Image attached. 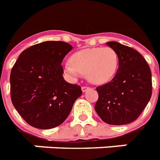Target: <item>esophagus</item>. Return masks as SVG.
<instances>
[{
	"label": "esophagus",
	"mask_w": 160,
	"mask_h": 160,
	"mask_svg": "<svg viewBox=\"0 0 160 160\" xmlns=\"http://www.w3.org/2000/svg\"><path fill=\"white\" fill-rule=\"evenodd\" d=\"M89 88H90L88 87V86H82V91L83 93H85V92H87Z\"/></svg>",
	"instance_id": "obj_1"
}]
</instances>
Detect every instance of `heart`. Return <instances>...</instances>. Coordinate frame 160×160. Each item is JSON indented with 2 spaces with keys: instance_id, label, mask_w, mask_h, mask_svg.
Returning <instances> with one entry per match:
<instances>
[{
  "instance_id": "obj_1",
  "label": "heart",
  "mask_w": 160,
  "mask_h": 160,
  "mask_svg": "<svg viewBox=\"0 0 160 160\" xmlns=\"http://www.w3.org/2000/svg\"><path fill=\"white\" fill-rule=\"evenodd\" d=\"M119 67V56L111 47L83 49L71 56V63L65 65V71L72 77L79 73L87 75L94 84H104L115 77Z\"/></svg>"
}]
</instances>
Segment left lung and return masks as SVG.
Here are the masks:
<instances>
[{"label":"left lung","instance_id":"8db88e82","mask_svg":"<svg viewBox=\"0 0 160 160\" xmlns=\"http://www.w3.org/2000/svg\"><path fill=\"white\" fill-rule=\"evenodd\" d=\"M118 53L119 67L108 83L96 88L98 98L95 109L102 121L125 125L138 119L152 95V75L143 56L118 42H108Z\"/></svg>","mask_w":160,"mask_h":160}]
</instances>
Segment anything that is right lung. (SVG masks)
I'll return each instance as SVG.
<instances>
[{"mask_svg": "<svg viewBox=\"0 0 160 160\" xmlns=\"http://www.w3.org/2000/svg\"><path fill=\"white\" fill-rule=\"evenodd\" d=\"M72 49L63 41L34 44L20 54L10 75L11 98L28 124L39 129L58 127L69 116L81 87L63 78L62 61Z\"/></svg>", "mask_w": 160, "mask_h": 160, "instance_id": "right-lung-1", "label": "right lung"}]
</instances>
